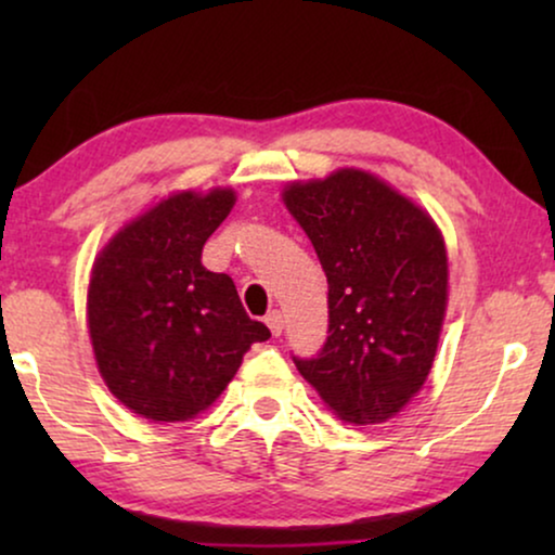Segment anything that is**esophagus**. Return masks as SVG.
Returning a JSON list of instances; mask_svg holds the SVG:
<instances>
[{
    "mask_svg": "<svg viewBox=\"0 0 555 555\" xmlns=\"http://www.w3.org/2000/svg\"><path fill=\"white\" fill-rule=\"evenodd\" d=\"M264 323H268L272 336H280V333H283V328H285L283 313H280V310H272V313L264 315Z\"/></svg>",
    "mask_w": 555,
    "mask_h": 555,
    "instance_id": "esophagus-1",
    "label": "esophagus"
}]
</instances>
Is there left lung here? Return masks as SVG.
Masks as SVG:
<instances>
[{
	"label": "left lung",
	"instance_id": "obj_1",
	"mask_svg": "<svg viewBox=\"0 0 555 555\" xmlns=\"http://www.w3.org/2000/svg\"><path fill=\"white\" fill-rule=\"evenodd\" d=\"M283 202L328 278V338L295 359L353 424L401 412L427 382L447 310V249L422 207L361 169L285 186Z\"/></svg>",
	"mask_w": 555,
	"mask_h": 555
}]
</instances>
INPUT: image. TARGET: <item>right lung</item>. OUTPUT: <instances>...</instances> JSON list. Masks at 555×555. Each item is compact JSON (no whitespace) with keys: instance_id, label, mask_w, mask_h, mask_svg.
<instances>
[{"instance_id":"add662e5","label":"right lung","mask_w":555,"mask_h":555,"mask_svg":"<svg viewBox=\"0 0 555 555\" xmlns=\"http://www.w3.org/2000/svg\"><path fill=\"white\" fill-rule=\"evenodd\" d=\"M232 189L166 196L95 257L88 331L103 382L133 414L186 422L215 404L242 356L270 331L242 308L224 272L202 264Z\"/></svg>"}]
</instances>
